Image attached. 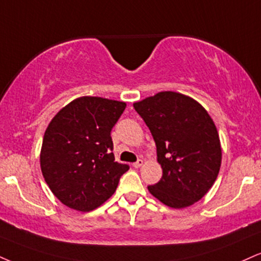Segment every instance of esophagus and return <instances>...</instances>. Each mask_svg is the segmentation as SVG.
Listing matches in <instances>:
<instances>
[{
	"instance_id": "esophagus-1",
	"label": "esophagus",
	"mask_w": 261,
	"mask_h": 261,
	"mask_svg": "<svg viewBox=\"0 0 261 261\" xmlns=\"http://www.w3.org/2000/svg\"><path fill=\"white\" fill-rule=\"evenodd\" d=\"M142 164H143L142 159H137V161L133 164V166H134V168L137 169V168H141V166H142Z\"/></svg>"
}]
</instances>
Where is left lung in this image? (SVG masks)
<instances>
[{"label": "left lung", "instance_id": "left-lung-1", "mask_svg": "<svg viewBox=\"0 0 261 261\" xmlns=\"http://www.w3.org/2000/svg\"><path fill=\"white\" fill-rule=\"evenodd\" d=\"M156 146L163 176L150 194L171 208L203 198L221 165V146L208 112L191 97L171 91L134 103Z\"/></svg>", "mask_w": 261, "mask_h": 261}]
</instances>
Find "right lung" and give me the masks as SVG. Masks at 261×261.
Here are the masks:
<instances>
[{
	"instance_id": "right-lung-1",
	"label": "right lung",
	"mask_w": 261,
	"mask_h": 261,
	"mask_svg": "<svg viewBox=\"0 0 261 261\" xmlns=\"http://www.w3.org/2000/svg\"><path fill=\"white\" fill-rule=\"evenodd\" d=\"M126 103L80 97L57 113L41 148V171L57 198L69 208L90 212L117 190L130 166L115 162L112 128Z\"/></svg>"
}]
</instances>
